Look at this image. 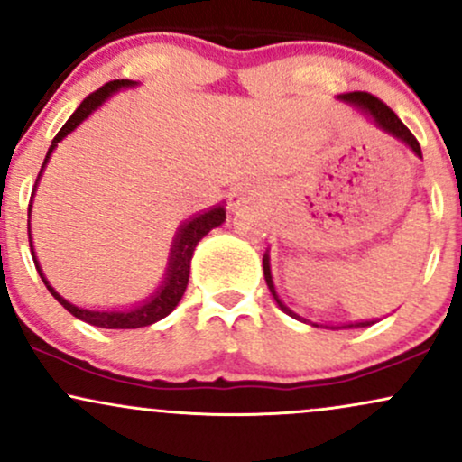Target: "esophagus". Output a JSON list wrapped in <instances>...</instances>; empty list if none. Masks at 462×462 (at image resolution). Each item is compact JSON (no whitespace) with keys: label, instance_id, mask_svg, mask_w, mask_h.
I'll return each instance as SVG.
<instances>
[{"label":"esophagus","instance_id":"esophagus-1","mask_svg":"<svg viewBox=\"0 0 462 462\" xmlns=\"http://www.w3.org/2000/svg\"><path fill=\"white\" fill-rule=\"evenodd\" d=\"M254 199H255V191H254V189L247 187V185H241V187L232 189V193H230V207H235V208L245 207V204L254 202Z\"/></svg>","mask_w":462,"mask_h":462}]
</instances>
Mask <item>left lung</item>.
I'll use <instances>...</instances> for the list:
<instances>
[{"label": "left lung", "mask_w": 462, "mask_h": 462, "mask_svg": "<svg viewBox=\"0 0 462 462\" xmlns=\"http://www.w3.org/2000/svg\"><path fill=\"white\" fill-rule=\"evenodd\" d=\"M342 101H348V103H353V105H357V107L361 109V111H365V114L370 116L372 120H374V125L376 126H381L383 131H387L390 133V135H393V137H398L400 142H404L407 143V146L413 150L415 154H418V157H421V148H420V142L415 140V135L413 133H411L407 126L402 125V120L398 118L396 114H393V111L387 107L385 103L381 101V98H376V97H372V94H368V92H346V94H342ZM263 266H264V280H266V286H269V291H271V294H273V299L277 301V305H280L282 310H284V312L288 314V316H292V319H299V320H303V322H308L305 319H301V316H297L292 312V310H288L284 303L280 301V297H277V292H275V286H273V280H271V266H269V255L264 254V258H263ZM376 320H364V322H353V325H342V327H331V329H346V327H368V325H374ZM314 327H319L316 325V322H312Z\"/></svg>", "instance_id": "8db88e82"}]
</instances>
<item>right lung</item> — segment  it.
<instances>
[{
    "label": "right lung",
    "instance_id": "obj_1",
    "mask_svg": "<svg viewBox=\"0 0 462 462\" xmlns=\"http://www.w3.org/2000/svg\"><path fill=\"white\" fill-rule=\"evenodd\" d=\"M129 86H133V81H129V79H114V81L105 83L103 88H98L97 92L88 94V97L81 101L79 107H77L75 114L70 116L69 122H66L62 129L58 131V135L53 137L47 157H44L41 174H42L44 165H47L49 157H51L53 148L58 146V143L62 142L72 129H77V126H79L94 109L101 107L103 101L109 97V94L118 92L120 88H129ZM41 174H38V178H41ZM38 178H36V185H38ZM36 185H34V189H36ZM30 208H32V199H30ZM224 219H226L224 207H217V208L207 210L204 215L193 217L191 221H187L185 226H180L174 245H171L168 275H165L163 284L159 286V291L154 292L148 301H143L142 305H137V308H133V310H122V312L120 310H114V312H97V310H83V308H77V305L69 303L66 299L60 297V294L55 292L51 286H49L47 280H44L41 266H38V263H36L34 247H32V241H30L32 258H34V264H36L38 273H41V277H42L44 286H47V291L51 292L53 297L58 299V301L62 303L72 316H75V319H79L83 322H90V325H94V327H103V329H140V327H148V325H152V322L165 319V316H168L171 310L176 308L178 301L182 299V294H185V291H187L193 249H196L198 243L202 241V238L207 236L213 227L224 224Z\"/></svg>",
    "mask_w": 462,
    "mask_h": 462
}]
</instances>
